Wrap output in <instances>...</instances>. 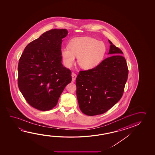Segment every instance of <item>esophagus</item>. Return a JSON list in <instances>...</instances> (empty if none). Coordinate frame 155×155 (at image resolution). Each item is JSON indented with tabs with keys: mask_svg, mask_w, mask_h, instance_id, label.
<instances>
[{
	"mask_svg": "<svg viewBox=\"0 0 155 155\" xmlns=\"http://www.w3.org/2000/svg\"><path fill=\"white\" fill-rule=\"evenodd\" d=\"M71 76H72V78L73 81L76 80V79L77 77L76 74H75L74 73V72H72V74H71Z\"/></svg>",
	"mask_w": 155,
	"mask_h": 155,
	"instance_id": "obj_1",
	"label": "esophagus"
}]
</instances>
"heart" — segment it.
I'll return each mask as SVG.
<instances>
[{
  "label": "heart",
  "mask_w": 155,
  "mask_h": 155,
  "mask_svg": "<svg viewBox=\"0 0 155 155\" xmlns=\"http://www.w3.org/2000/svg\"><path fill=\"white\" fill-rule=\"evenodd\" d=\"M107 48L102 41L91 37L74 38L69 43V46L62 48L61 55L64 65L70 68L76 62L85 70L92 69L102 61L106 53Z\"/></svg>",
  "instance_id": "heart-1"
}]
</instances>
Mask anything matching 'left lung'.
I'll list each match as a JSON object with an SVG mask.
<instances>
[{
  "label": "left lung",
  "instance_id": "8db88e82",
  "mask_svg": "<svg viewBox=\"0 0 155 155\" xmlns=\"http://www.w3.org/2000/svg\"><path fill=\"white\" fill-rule=\"evenodd\" d=\"M109 54L113 55L93 69L79 71L76 80L77 99L81 111L87 116L104 114L122 98L128 76L122 50L109 40Z\"/></svg>",
  "mask_w": 155,
  "mask_h": 155
}]
</instances>
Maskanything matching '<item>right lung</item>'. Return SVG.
Wrapping results in <instances>:
<instances>
[{"mask_svg":"<svg viewBox=\"0 0 155 155\" xmlns=\"http://www.w3.org/2000/svg\"><path fill=\"white\" fill-rule=\"evenodd\" d=\"M66 29H51L26 46L19 59L18 85L26 102L41 111L56 107L72 81L70 70L61 64L62 39Z\"/></svg>","mask_w":155,"mask_h":155,"instance_id":"right-lung-1","label":"right lung"}]
</instances>
